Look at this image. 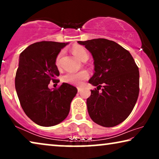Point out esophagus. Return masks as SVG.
<instances>
[{"mask_svg":"<svg viewBox=\"0 0 159 159\" xmlns=\"http://www.w3.org/2000/svg\"><path fill=\"white\" fill-rule=\"evenodd\" d=\"M77 90H78V93H80L82 91V88H80V87H78L77 88Z\"/></svg>","mask_w":159,"mask_h":159,"instance_id":"obj_1","label":"esophagus"}]
</instances>
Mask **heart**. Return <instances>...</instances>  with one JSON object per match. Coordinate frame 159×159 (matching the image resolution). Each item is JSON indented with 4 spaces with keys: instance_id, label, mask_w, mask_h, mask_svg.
Instances as JSON below:
<instances>
[{
    "instance_id": "b5f03b06",
    "label": "heart",
    "mask_w": 159,
    "mask_h": 159,
    "mask_svg": "<svg viewBox=\"0 0 159 159\" xmlns=\"http://www.w3.org/2000/svg\"><path fill=\"white\" fill-rule=\"evenodd\" d=\"M71 51L74 53V55L83 61H85L88 59L89 54L86 48L81 45H75L71 48ZM63 53L60 52L58 54L57 57L56 59V64L58 66L60 64V58L61 57ZM89 74L85 70H82L80 71H70L66 72L63 77V81L66 83L77 84V85H80L82 84V82L86 79H88Z\"/></svg>"
}]
</instances>
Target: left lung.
I'll use <instances>...</instances> for the list:
<instances>
[{
  "mask_svg": "<svg viewBox=\"0 0 159 159\" xmlns=\"http://www.w3.org/2000/svg\"><path fill=\"white\" fill-rule=\"evenodd\" d=\"M78 43L84 45L94 60L95 73L89 82L98 87L87 99L89 115L103 127L118 125L131 114L138 100V67L129 52L112 40L98 38Z\"/></svg>",
  "mask_w": 159,
  "mask_h": 159,
  "instance_id": "left-lung-1",
  "label": "left lung"
}]
</instances>
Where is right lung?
Wrapping results in <instances>:
<instances>
[{
	"mask_svg": "<svg viewBox=\"0 0 159 159\" xmlns=\"http://www.w3.org/2000/svg\"><path fill=\"white\" fill-rule=\"evenodd\" d=\"M68 43L42 41L33 43L21 52L15 77V88L26 115L37 125L51 127L68 116L70 104L77 89L63 83L53 90L50 82L58 83L59 71L56 59Z\"/></svg>",
	"mask_w": 159,
	"mask_h": 159,
	"instance_id": "add662e5",
	"label": "right lung"
}]
</instances>
